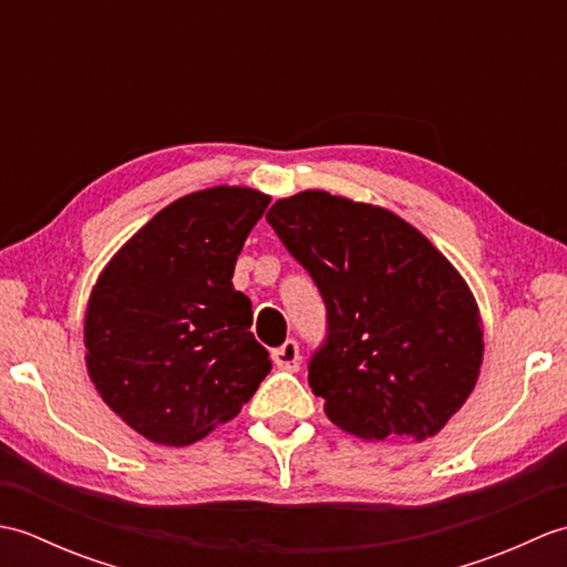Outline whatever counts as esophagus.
Wrapping results in <instances>:
<instances>
[{
  "label": "esophagus",
  "instance_id": "obj_1",
  "mask_svg": "<svg viewBox=\"0 0 567 567\" xmlns=\"http://www.w3.org/2000/svg\"><path fill=\"white\" fill-rule=\"evenodd\" d=\"M272 360L277 368L297 370L299 368V346L295 341H285L280 348L272 351Z\"/></svg>",
  "mask_w": 567,
  "mask_h": 567
}]
</instances>
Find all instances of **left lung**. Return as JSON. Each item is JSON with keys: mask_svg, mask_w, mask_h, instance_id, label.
<instances>
[{"mask_svg": "<svg viewBox=\"0 0 567 567\" xmlns=\"http://www.w3.org/2000/svg\"><path fill=\"white\" fill-rule=\"evenodd\" d=\"M268 221L329 309L311 392L363 441H424L473 394L483 317L455 265L394 212L323 189L277 199Z\"/></svg>", "mask_w": 567, "mask_h": 567, "instance_id": "left-lung-1", "label": "left lung"}]
</instances>
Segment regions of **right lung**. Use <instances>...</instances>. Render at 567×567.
Returning <instances> with one entry per match:
<instances>
[{
  "instance_id": "add662e5",
  "label": "right lung",
  "mask_w": 567,
  "mask_h": 567,
  "mask_svg": "<svg viewBox=\"0 0 567 567\" xmlns=\"http://www.w3.org/2000/svg\"><path fill=\"white\" fill-rule=\"evenodd\" d=\"M270 195L216 185L167 204L104 265L84 309V363L112 412L158 445L231 421L272 368L231 277Z\"/></svg>"
}]
</instances>
